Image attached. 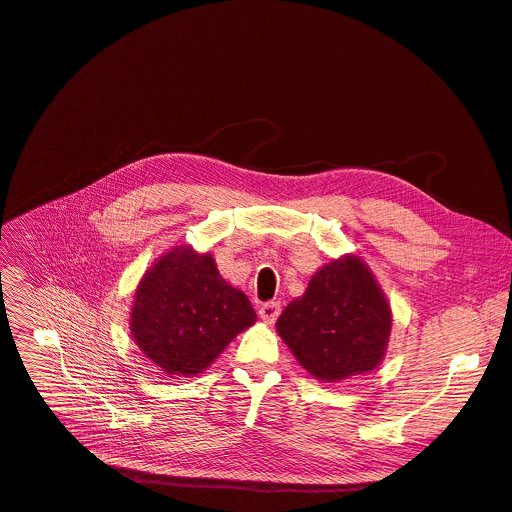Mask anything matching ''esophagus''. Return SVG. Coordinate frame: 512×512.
Listing matches in <instances>:
<instances>
[{"label":"esophagus","instance_id":"34e87169","mask_svg":"<svg viewBox=\"0 0 512 512\" xmlns=\"http://www.w3.org/2000/svg\"><path fill=\"white\" fill-rule=\"evenodd\" d=\"M279 312H281V304H279V302H264V304L260 306V310H258L260 319H262L264 323H269V325L277 321Z\"/></svg>","mask_w":512,"mask_h":512}]
</instances>
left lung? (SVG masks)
<instances>
[{"instance_id":"left-lung-1","label":"left lung","mask_w":512,"mask_h":512,"mask_svg":"<svg viewBox=\"0 0 512 512\" xmlns=\"http://www.w3.org/2000/svg\"><path fill=\"white\" fill-rule=\"evenodd\" d=\"M277 331L310 375L333 383L377 367L392 310L367 264L344 256L312 275L304 296L281 312Z\"/></svg>"}]
</instances>
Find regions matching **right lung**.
Returning a JSON list of instances; mask_svg holds the SVG:
<instances>
[{"instance_id": "1", "label": "right lung", "mask_w": 512, "mask_h": 512, "mask_svg": "<svg viewBox=\"0 0 512 512\" xmlns=\"http://www.w3.org/2000/svg\"><path fill=\"white\" fill-rule=\"evenodd\" d=\"M254 323L248 296L218 275L210 254L189 246L170 250L145 273L131 312L135 344L170 377L202 373Z\"/></svg>"}]
</instances>
